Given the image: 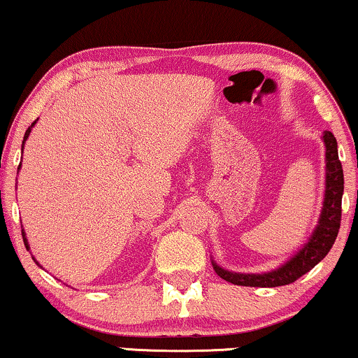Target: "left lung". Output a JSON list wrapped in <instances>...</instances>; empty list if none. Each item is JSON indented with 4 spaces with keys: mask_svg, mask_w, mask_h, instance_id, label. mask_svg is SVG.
<instances>
[{
    "mask_svg": "<svg viewBox=\"0 0 358 358\" xmlns=\"http://www.w3.org/2000/svg\"><path fill=\"white\" fill-rule=\"evenodd\" d=\"M322 140L325 145V192L322 210H320L317 226L304 243V246L296 252L292 257L280 264L278 269L268 271L261 274H246V273H233V271L223 269L211 259L213 269L220 278H223L234 286H248V287H278L286 286L301 275L319 264L320 261L327 256V252L336 243V238L341 228L342 216V194H343V170L338 160L337 140L332 132L325 130L322 134Z\"/></svg>",
    "mask_w": 358,
    "mask_h": 358,
    "instance_id": "left-lung-1",
    "label": "left lung"
}]
</instances>
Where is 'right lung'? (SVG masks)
Listing matches in <instances>:
<instances>
[{
    "instance_id": "right-lung-1",
    "label": "right lung",
    "mask_w": 358,
    "mask_h": 358,
    "mask_svg": "<svg viewBox=\"0 0 358 358\" xmlns=\"http://www.w3.org/2000/svg\"><path fill=\"white\" fill-rule=\"evenodd\" d=\"M36 122H38V120H34L33 122V124H31L29 127H28V130H26V134H24V138H22V145H21V150H24V143H26V140H28V137H29V134H31V130H33V127L36 125ZM20 169H21V165H20ZM20 169H17V171H20ZM22 241H24V246H26V250H31V248H29V243H28V238H26V233H24V229H22ZM31 256H33V255H31ZM33 259H34V262H36V264H38L39 266V268H41V264H39V262L38 261H36V257L33 256Z\"/></svg>"
}]
</instances>
